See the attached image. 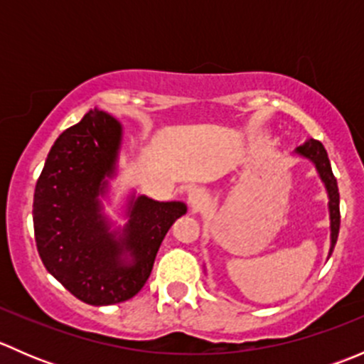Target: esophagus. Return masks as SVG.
<instances>
[{
	"mask_svg": "<svg viewBox=\"0 0 364 364\" xmlns=\"http://www.w3.org/2000/svg\"><path fill=\"white\" fill-rule=\"evenodd\" d=\"M208 203H209V197H208V193L204 192V190L197 188V190H192V192L188 193V204L192 205L193 209H197V211L205 208Z\"/></svg>",
	"mask_w": 364,
	"mask_h": 364,
	"instance_id": "1",
	"label": "esophagus"
}]
</instances>
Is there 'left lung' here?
<instances>
[{"mask_svg": "<svg viewBox=\"0 0 364 364\" xmlns=\"http://www.w3.org/2000/svg\"><path fill=\"white\" fill-rule=\"evenodd\" d=\"M297 153L306 159H310L317 167L318 174H321L322 181H324L326 188L329 192V211H331V248H335L336 240H338L340 232V193L338 185H336V178L331 171V164H329L328 153H326L322 142L311 141L304 142L303 146L297 148Z\"/></svg>", "mask_w": 364, "mask_h": 364, "instance_id": "obj_1", "label": "left lung"}]
</instances>
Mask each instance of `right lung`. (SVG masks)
<instances>
[{"label":"right lung","instance_id":"obj_1","mask_svg":"<svg viewBox=\"0 0 364 364\" xmlns=\"http://www.w3.org/2000/svg\"><path fill=\"white\" fill-rule=\"evenodd\" d=\"M121 127L90 111L50 148L36 181L33 225L43 266L65 289L93 306L123 303L144 287L165 234L186 213L183 203L139 197L127 236L116 241L98 215L97 196L112 174ZM128 250L130 264L119 259Z\"/></svg>","mask_w":364,"mask_h":364}]
</instances>
